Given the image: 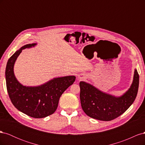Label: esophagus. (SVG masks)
Here are the masks:
<instances>
[{
  "label": "esophagus",
  "instance_id": "34e87169",
  "mask_svg": "<svg viewBox=\"0 0 145 145\" xmlns=\"http://www.w3.org/2000/svg\"><path fill=\"white\" fill-rule=\"evenodd\" d=\"M85 77H86L85 75V74H80V75L78 76V78L79 80H82V79H83V78H85Z\"/></svg>",
  "mask_w": 145,
  "mask_h": 145
}]
</instances>
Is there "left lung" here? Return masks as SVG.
<instances>
[{"mask_svg": "<svg viewBox=\"0 0 145 145\" xmlns=\"http://www.w3.org/2000/svg\"><path fill=\"white\" fill-rule=\"evenodd\" d=\"M139 85V76L135 69L133 81L128 91L119 97L101 91L85 82H80L81 106L87 116L102 121H110L123 114L135 100Z\"/></svg>", "mask_w": 145, "mask_h": 145, "instance_id": "left-lung-1", "label": "left lung"}]
</instances>
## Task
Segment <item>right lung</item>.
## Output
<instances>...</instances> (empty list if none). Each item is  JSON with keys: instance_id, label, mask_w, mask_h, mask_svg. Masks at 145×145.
Returning <instances> with one entry per match:
<instances>
[{"instance_id": "obj_1", "label": "right lung", "mask_w": 145, "mask_h": 145, "mask_svg": "<svg viewBox=\"0 0 145 145\" xmlns=\"http://www.w3.org/2000/svg\"><path fill=\"white\" fill-rule=\"evenodd\" d=\"M36 45L37 43H32L23 46L8 59L5 78L8 93L13 105L28 116L40 118L50 116L56 111L60 96L73 84L76 77L68 76L54 78L44 84L36 86L22 85L14 75V63L23 50Z\"/></svg>"}]
</instances>
